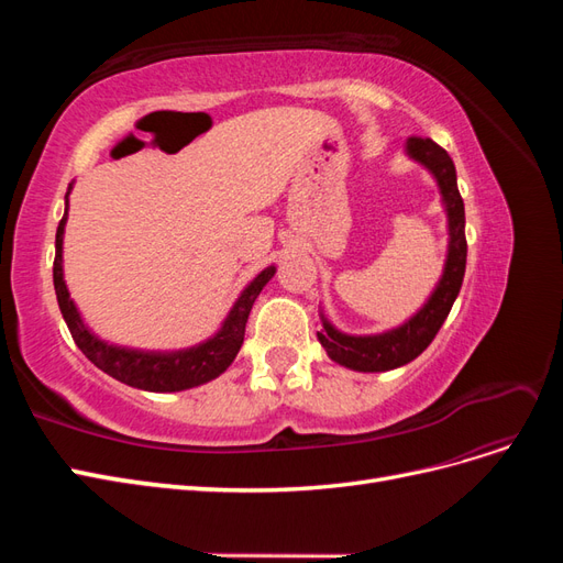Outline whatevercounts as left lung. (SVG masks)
I'll return each mask as SVG.
<instances>
[{
  "label": "left lung",
  "instance_id": "1",
  "mask_svg": "<svg viewBox=\"0 0 563 563\" xmlns=\"http://www.w3.org/2000/svg\"><path fill=\"white\" fill-rule=\"evenodd\" d=\"M404 155L420 164L428 172L441 197V207L446 213V258L441 277L434 284L432 294L428 296L420 308L404 319L399 327H391L380 333H345L323 314L319 308L321 331L317 333L321 347L327 350L329 360L345 366L350 371L362 373H380L399 368L408 362H413L418 354L424 352L434 335L439 333L441 323L446 321L453 302L460 294L465 277L467 263V242H465V203L457 192L455 166L444 147H439L430 139H408L404 143Z\"/></svg>",
  "mask_w": 563,
  "mask_h": 563
}]
</instances>
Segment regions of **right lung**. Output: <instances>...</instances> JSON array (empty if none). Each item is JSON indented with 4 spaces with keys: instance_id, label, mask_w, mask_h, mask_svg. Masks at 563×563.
<instances>
[{
    "instance_id": "1",
    "label": "right lung",
    "mask_w": 563,
    "mask_h": 563,
    "mask_svg": "<svg viewBox=\"0 0 563 563\" xmlns=\"http://www.w3.org/2000/svg\"><path fill=\"white\" fill-rule=\"evenodd\" d=\"M73 187H75V180L70 183V187H67L65 213L56 230L54 288H56L60 314L67 323V329H70L77 347L87 354V360L103 373H108V376H112L114 380L135 389H145V391L192 389L203 383H211L220 376V373H225L234 362V356L240 354V347L244 343V329H246V319L253 302L261 296L265 284L275 277L277 265H267L265 269H261L258 275L242 288V294L236 296L228 317L220 321L218 331L197 345L180 347V350H141V347L110 343V340L100 338L89 329V323L84 321L65 284L63 240H65L67 211H70Z\"/></svg>"
}]
</instances>
